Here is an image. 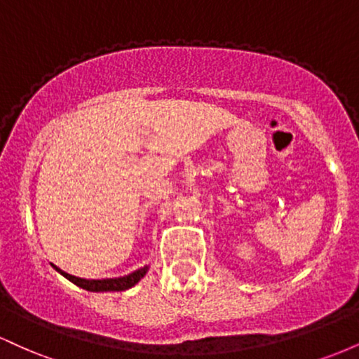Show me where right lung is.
I'll return each mask as SVG.
<instances>
[{"label": "right lung", "instance_id": "obj_1", "mask_svg": "<svg viewBox=\"0 0 359 359\" xmlns=\"http://www.w3.org/2000/svg\"><path fill=\"white\" fill-rule=\"evenodd\" d=\"M50 265L59 271L60 275H64L65 278L71 280L72 283H76L77 287L84 288V290L89 292H121V290H128V288L135 287L137 283L147 275V271L150 266L145 265L143 269L135 270L133 273L125 275V277H118V278H102V280H88V278H79V277H74V275L67 273V271L60 270L59 266H55L53 263Z\"/></svg>", "mask_w": 359, "mask_h": 359}]
</instances>
